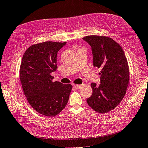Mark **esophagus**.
Returning <instances> with one entry per match:
<instances>
[{
    "label": "esophagus",
    "instance_id": "34e87169",
    "mask_svg": "<svg viewBox=\"0 0 148 148\" xmlns=\"http://www.w3.org/2000/svg\"><path fill=\"white\" fill-rule=\"evenodd\" d=\"M82 85H81V84H75V85H74L73 86V87L75 88V89H79V88H80L82 87Z\"/></svg>",
    "mask_w": 148,
    "mask_h": 148
}]
</instances>
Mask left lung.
Masks as SVG:
<instances>
[{"instance_id":"left-lung-1","label":"left lung","mask_w":148,"mask_h":148,"mask_svg":"<svg viewBox=\"0 0 148 148\" xmlns=\"http://www.w3.org/2000/svg\"><path fill=\"white\" fill-rule=\"evenodd\" d=\"M91 47L94 66L101 69L100 84L92 83L87 103L99 113L113 110L123 99L129 83L127 58L119 44L110 38L88 36L83 38Z\"/></svg>"}]
</instances>
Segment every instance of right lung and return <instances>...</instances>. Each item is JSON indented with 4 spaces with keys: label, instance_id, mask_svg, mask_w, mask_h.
Segmentation results:
<instances>
[{
    "label": "right lung",
    "instance_id": "add662e5",
    "mask_svg": "<svg viewBox=\"0 0 148 148\" xmlns=\"http://www.w3.org/2000/svg\"><path fill=\"white\" fill-rule=\"evenodd\" d=\"M66 44L47 41L34 44L22 58L20 78L24 94L31 106L44 115L59 114L69 99L72 86L52 82L51 75L57 69V53Z\"/></svg>",
    "mask_w": 148,
    "mask_h": 148
}]
</instances>
